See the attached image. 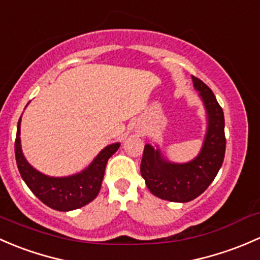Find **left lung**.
I'll list each match as a JSON object with an SVG mask.
<instances>
[{
	"instance_id": "obj_1",
	"label": "left lung",
	"mask_w": 260,
	"mask_h": 260,
	"mask_svg": "<svg viewBox=\"0 0 260 260\" xmlns=\"http://www.w3.org/2000/svg\"><path fill=\"white\" fill-rule=\"evenodd\" d=\"M191 77L207 111L208 126L202 150L191 161L176 164L162 157L159 148L146 144L140 165L150 191L160 199L175 203L190 202L203 194L215 179L225 155L223 109L213 91L200 79Z\"/></svg>"
}]
</instances>
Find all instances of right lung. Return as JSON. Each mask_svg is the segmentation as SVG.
<instances>
[{"label":"right lung","mask_w":260,"mask_h":260,"mask_svg":"<svg viewBox=\"0 0 260 260\" xmlns=\"http://www.w3.org/2000/svg\"><path fill=\"white\" fill-rule=\"evenodd\" d=\"M21 117L17 124L15 155L18 171L30 190L44 204L58 211H70L89 204L98 197L108 160L117 151L120 144L108 145L99 152L89 167L75 175L53 178L40 173L28 164L21 149Z\"/></svg>","instance_id":"1"}]
</instances>
